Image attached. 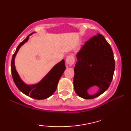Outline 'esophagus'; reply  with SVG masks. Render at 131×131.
Listing matches in <instances>:
<instances>
[{"mask_svg":"<svg viewBox=\"0 0 131 131\" xmlns=\"http://www.w3.org/2000/svg\"><path fill=\"white\" fill-rule=\"evenodd\" d=\"M66 62L68 65L72 66L74 63V58L73 55H70L66 58Z\"/></svg>","mask_w":131,"mask_h":131,"instance_id":"34e87169","label":"esophagus"}]
</instances>
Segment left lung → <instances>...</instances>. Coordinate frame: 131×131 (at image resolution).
I'll return each mask as SVG.
<instances>
[{
	"label": "left lung",
	"mask_w": 131,
	"mask_h": 131,
	"mask_svg": "<svg viewBox=\"0 0 131 131\" xmlns=\"http://www.w3.org/2000/svg\"><path fill=\"white\" fill-rule=\"evenodd\" d=\"M73 80L74 91L80 97L92 99L107 90L115 69L112 48L104 37L97 34L86 42L77 54ZM97 86L99 90L89 94L88 89Z\"/></svg>",
	"instance_id": "left-lung-1"
}]
</instances>
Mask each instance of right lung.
Returning <instances> with one entry per match:
<instances>
[{"instance_id": "obj_1", "label": "right lung", "mask_w": 131, "mask_h": 131, "mask_svg": "<svg viewBox=\"0 0 131 131\" xmlns=\"http://www.w3.org/2000/svg\"><path fill=\"white\" fill-rule=\"evenodd\" d=\"M32 33L28 36L22 42H21L14 53L11 61L12 76L14 83L21 92L30 97L36 100H44L51 96L56 91L59 80L66 70L64 60H62L52 68L47 74L37 83L28 85L25 83L19 76L16 70L15 59L19 48L26 43L29 39Z\"/></svg>"}]
</instances>
